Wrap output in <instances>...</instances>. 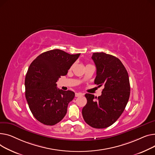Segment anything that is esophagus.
Segmentation results:
<instances>
[{
    "instance_id": "esophagus-1",
    "label": "esophagus",
    "mask_w": 155,
    "mask_h": 155,
    "mask_svg": "<svg viewBox=\"0 0 155 155\" xmlns=\"http://www.w3.org/2000/svg\"><path fill=\"white\" fill-rule=\"evenodd\" d=\"M83 96V94L81 93H76L75 94L76 97H79V96Z\"/></svg>"
}]
</instances>
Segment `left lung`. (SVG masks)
<instances>
[{"mask_svg":"<svg viewBox=\"0 0 155 155\" xmlns=\"http://www.w3.org/2000/svg\"><path fill=\"white\" fill-rule=\"evenodd\" d=\"M92 59L96 67L94 84L104 89L98 97L85 94L87 104L82 114L87 124L101 129L112 125L124 111L130 95V80L123 63L115 56L95 52Z\"/></svg>","mask_w":155,"mask_h":155,"instance_id":"obj_1","label":"left lung"}]
</instances>
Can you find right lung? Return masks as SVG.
<instances>
[{
    "label": "right lung",
    "mask_w": 155,
    "mask_h": 155,
    "mask_svg": "<svg viewBox=\"0 0 155 155\" xmlns=\"http://www.w3.org/2000/svg\"><path fill=\"white\" fill-rule=\"evenodd\" d=\"M80 54L53 49L42 53L31 64L25 79V98L33 116L41 123L52 126L65 116L75 94L58 89L56 82L67 74Z\"/></svg>",
    "instance_id": "obj_1"
}]
</instances>
